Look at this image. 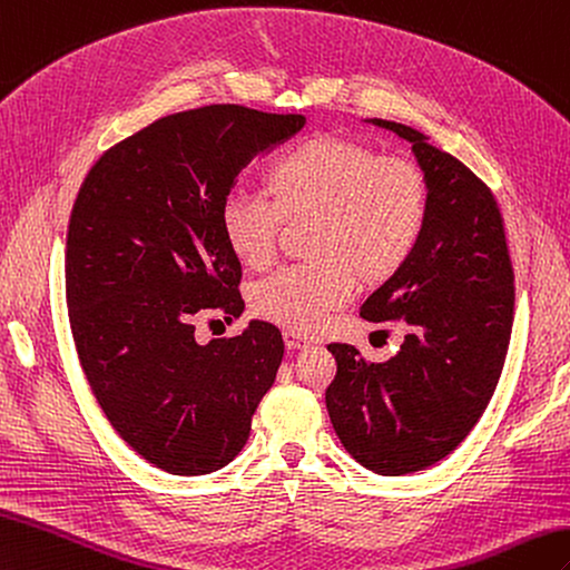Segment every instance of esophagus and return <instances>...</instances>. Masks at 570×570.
Masks as SVG:
<instances>
[{
	"mask_svg": "<svg viewBox=\"0 0 570 570\" xmlns=\"http://www.w3.org/2000/svg\"><path fill=\"white\" fill-rule=\"evenodd\" d=\"M284 342H286V350L291 352H298V350H306L311 345V340L306 335L296 333V330H286L284 333Z\"/></svg>",
	"mask_w": 570,
	"mask_h": 570,
	"instance_id": "34e87169",
	"label": "esophagus"
}]
</instances>
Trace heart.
<instances>
[{"mask_svg": "<svg viewBox=\"0 0 570 570\" xmlns=\"http://www.w3.org/2000/svg\"><path fill=\"white\" fill-rule=\"evenodd\" d=\"M267 194H228L218 210L225 245L249 269L269 267L284 223L306 228L311 262L276 272L249 291L262 321L313 333L352 298L356 282H391L415 255L430 214L425 175L368 145L315 136L267 169Z\"/></svg>", "mask_w": 570, "mask_h": 570, "instance_id": "heart-1", "label": "heart"}]
</instances>
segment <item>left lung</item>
<instances>
[{
	"instance_id": "left-lung-1",
	"label": "left lung",
	"mask_w": 570,
	"mask_h": 570,
	"mask_svg": "<svg viewBox=\"0 0 570 570\" xmlns=\"http://www.w3.org/2000/svg\"><path fill=\"white\" fill-rule=\"evenodd\" d=\"M368 124L413 145L430 214L415 255L360 311L410 325L399 354L368 364L352 345H327L337 374L325 405L352 459L403 475L454 452L483 415L510 345L514 274L491 189L420 130Z\"/></svg>"
}]
</instances>
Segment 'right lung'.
I'll list each match as a JSON object with an SVG mask.
<instances>
[{
    "label": "right lung",
    "instance_id": "add662e5",
    "mask_svg": "<svg viewBox=\"0 0 570 570\" xmlns=\"http://www.w3.org/2000/svg\"><path fill=\"white\" fill-rule=\"evenodd\" d=\"M303 124L237 104L171 114L106 150L75 198L65 288L79 364L111 428L167 473L230 464L279 372L276 325L198 345L194 315L243 313L218 210L235 177Z\"/></svg>",
    "mask_w": 570,
    "mask_h": 570
}]
</instances>
